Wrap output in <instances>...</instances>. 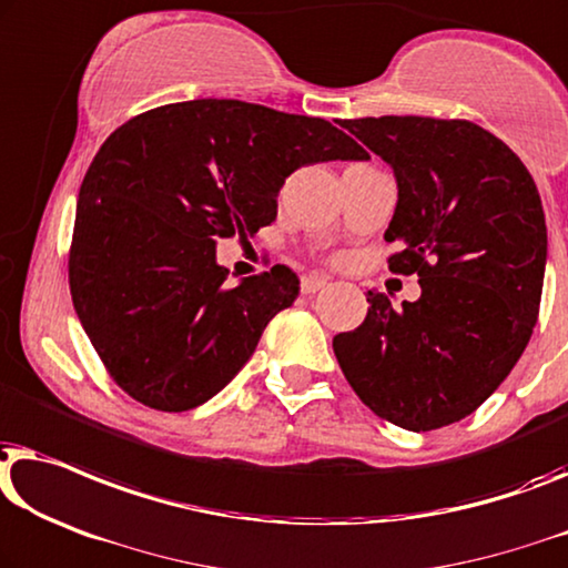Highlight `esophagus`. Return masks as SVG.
<instances>
[{
	"label": "esophagus",
	"instance_id": "obj_1",
	"mask_svg": "<svg viewBox=\"0 0 568 568\" xmlns=\"http://www.w3.org/2000/svg\"><path fill=\"white\" fill-rule=\"evenodd\" d=\"M302 294H315V292H320V290H325L327 286V278L325 276H302Z\"/></svg>",
	"mask_w": 568,
	"mask_h": 568
}]
</instances>
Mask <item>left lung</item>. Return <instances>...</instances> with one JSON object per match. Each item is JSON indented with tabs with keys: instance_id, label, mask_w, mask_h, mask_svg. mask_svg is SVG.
<instances>
[{
	"instance_id": "left-lung-1",
	"label": "left lung",
	"mask_w": 568,
	"mask_h": 568,
	"mask_svg": "<svg viewBox=\"0 0 568 568\" xmlns=\"http://www.w3.org/2000/svg\"><path fill=\"white\" fill-rule=\"evenodd\" d=\"M341 128L397 179L384 241L420 300L368 292L366 320L333 338L366 407L413 433L464 420L513 372L538 320L546 215L525 163L468 120L361 118Z\"/></svg>"
}]
</instances>
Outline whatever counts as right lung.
Listing matches in <instances>:
<instances>
[{
	"label": "right lung",
	"mask_w": 568,
	"mask_h": 568,
	"mask_svg": "<svg viewBox=\"0 0 568 568\" xmlns=\"http://www.w3.org/2000/svg\"><path fill=\"white\" fill-rule=\"evenodd\" d=\"M368 153L327 120L241 100L155 106L106 138L79 189L73 310L114 382L161 413L204 405L245 366L300 278L227 284L220 237L276 220L286 176Z\"/></svg>",
	"instance_id": "right-lung-1"
}]
</instances>
